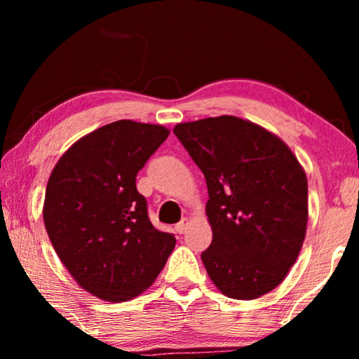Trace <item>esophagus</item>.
Here are the masks:
<instances>
[{
  "mask_svg": "<svg viewBox=\"0 0 359 359\" xmlns=\"http://www.w3.org/2000/svg\"><path fill=\"white\" fill-rule=\"evenodd\" d=\"M188 225H189V219H183V220H181V222H178V224H176V232H178V233H184L186 232V229H188Z\"/></svg>",
  "mask_w": 359,
  "mask_h": 359,
  "instance_id": "34e87169",
  "label": "esophagus"
}]
</instances>
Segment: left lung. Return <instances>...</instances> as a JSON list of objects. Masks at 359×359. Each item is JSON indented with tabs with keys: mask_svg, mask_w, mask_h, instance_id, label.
Masks as SVG:
<instances>
[{
	"mask_svg": "<svg viewBox=\"0 0 359 359\" xmlns=\"http://www.w3.org/2000/svg\"><path fill=\"white\" fill-rule=\"evenodd\" d=\"M204 173L212 243L201 258L224 296L273 291L301 253L309 220L307 176L276 134L235 116L175 126Z\"/></svg>",
	"mask_w": 359,
	"mask_h": 359,
	"instance_id": "1",
	"label": "left lung"
}]
</instances>
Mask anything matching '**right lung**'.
<instances>
[{
	"instance_id": "add662e5",
	"label": "right lung",
	"mask_w": 359,
	"mask_h": 359,
	"mask_svg": "<svg viewBox=\"0 0 359 359\" xmlns=\"http://www.w3.org/2000/svg\"><path fill=\"white\" fill-rule=\"evenodd\" d=\"M168 135L165 126L111 122L78 139L48 178L42 215L52 247L78 286L102 301L140 296L176 245L151 225L135 186Z\"/></svg>"
}]
</instances>
